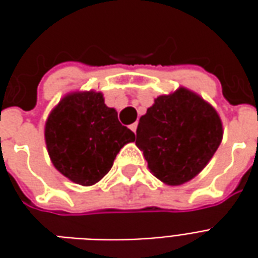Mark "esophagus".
<instances>
[{
    "label": "esophagus",
    "instance_id": "1",
    "mask_svg": "<svg viewBox=\"0 0 258 258\" xmlns=\"http://www.w3.org/2000/svg\"><path fill=\"white\" fill-rule=\"evenodd\" d=\"M137 127H138V123H133L131 125H130V130H131V131L135 134V133H137Z\"/></svg>",
    "mask_w": 258,
    "mask_h": 258
}]
</instances>
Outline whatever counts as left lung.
I'll list each match as a JSON object with an SVG mask.
<instances>
[{
	"instance_id": "obj_1",
	"label": "left lung",
	"mask_w": 258,
	"mask_h": 258,
	"mask_svg": "<svg viewBox=\"0 0 258 258\" xmlns=\"http://www.w3.org/2000/svg\"><path fill=\"white\" fill-rule=\"evenodd\" d=\"M222 121L209 102L185 87L160 95L141 116L135 145L151 173L170 186L195 178L222 141Z\"/></svg>"
}]
</instances>
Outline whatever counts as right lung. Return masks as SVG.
I'll return each mask as SVG.
<instances>
[{"instance_id": "obj_1", "label": "right lung", "mask_w": 258, "mask_h": 258, "mask_svg": "<svg viewBox=\"0 0 258 258\" xmlns=\"http://www.w3.org/2000/svg\"><path fill=\"white\" fill-rule=\"evenodd\" d=\"M44 135L55 168L83 186L101 181L120 149L135 141L116 109L105 105L103 94L92 90L64 95L49 113Z\"/></svg>"}]
</instances>
